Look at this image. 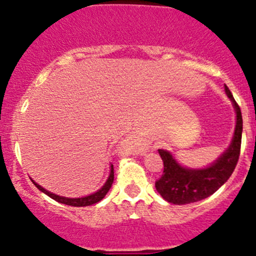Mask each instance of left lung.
Instances as JSON below:
<instances>
[{"mask_svg": "<svg viewBox=\"0 0 256 256\" xmlns=\"http://www.w3.org/2000/svg\"><path fill=\"white\" fill-rule=\"evenodd\" d=\"M224 90L236 109V130L228 148L210 166L204 168L183 167L168 151L158 150L164 161V174L156 180L154 186L162 198L172 204H188L204 200L216 192L236 170L242 144V118L239 105L226 85H224Z\"/></svg>", "mask_w": 256, "mask_h": 256, "instance_id": "1", "label": "left lung"}]
</instances>
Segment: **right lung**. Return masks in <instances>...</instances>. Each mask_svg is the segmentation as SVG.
Returning a JSON list of instances; mask_svg holds the SVG:
<instances>
[{
  "mask_svg": "<svg viewBox=\"0 0 256 256\" xmlns=\"http://www.w3.org/2000/svg\"><path fill=\"white\" fill-rule=\"evenodd\" d=\"M32 182L34 183V186L40 190V192L46 193V194L49 196L52 200H56V202L63 203V204H66V206H72V207H86V206H92V204H95V203L100 202V200H102V198L106 196V193L109 192V190L112 188V184L114 182V166L112 164L110 166L109 177H108L106 182L104 183V186H102V187L100 188L98 192L92 193V194H89V196H85V197H80V198H68V197H63V196L54 194V193L44 190L42 186H40L38 183H36L33 180H32Z\"/></svg>",
  "mask_w": 256,
  "mask_h": 256,
  "instance_id": "add662e5",
  "label": "right lung"
}]
</instances>
